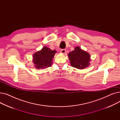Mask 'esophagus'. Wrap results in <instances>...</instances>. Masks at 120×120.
<instances>
[{
	"label": "esophagus",
	"instance_id": "1",
	"mask_svg": "<svg viewBox=\"0 0 120 120\" xmlns=\"http://www.w3.org/2000/svg\"><path fill=\"white\" fill-rule=\"evenodd\" d=\"M60 52L62 53H65L66 52V50L65 49H61L60 50Z\"/></svg>",
	"mask_w": 120,
	"mask_h": 120
}]
</instances>
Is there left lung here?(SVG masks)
I'll use <instances>...</instances> for the list:
<instances>
[{"instance_id": "8db88e82", "label": "left lung", "mask_w": 120, "mask_h": 120, "mask_svg": "<svg viewBox=\"0 0 120 120\" xmlns=\"http://www.w3.org/2000/svg\"><path fill=\"white\" fill-rule=\"evenodd\" d=\"M72 67L78 69H84L90 65V56L87 52L79 47L75 48L73 51L68 54Z\"/></svg>"}]
</instances>
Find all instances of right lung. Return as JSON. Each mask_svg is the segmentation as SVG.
Instances as JSON below:
<instances>
[{"label": "right lung", "instance_id": "right-lung-1", "mask_svg": "<svg viewBox=\"0 0 120 120\" xmlns=\"http://www.w3.org/2000/svg\"><path fill=\"white\" fill-rule=\"evenodd\" d=\"M56 52V50H52L46 47H44L40 51L35 53L33 55L34 66L37 69L50 67Z\"/></svg>", "mask_w": 120, "mask_h": 120}]
</instances>
